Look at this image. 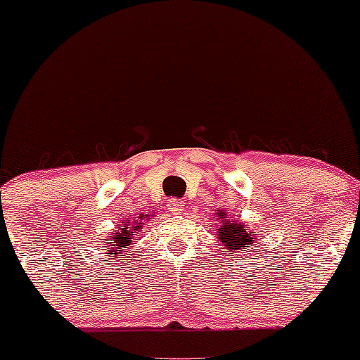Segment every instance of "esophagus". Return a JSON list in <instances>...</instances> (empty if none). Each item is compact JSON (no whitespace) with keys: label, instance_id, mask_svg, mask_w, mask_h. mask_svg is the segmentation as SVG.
Instances as JSON below:
<instances>
[{"label":"esophagus","instance_id":"esophagus-1","mask_svg":"<svg viewBox=\"0 0 360 360\" xmlns=\"http://www.w3.org/2000/svg\"><path fill=\"white\" fill-rule=\"evenodd\" d=\"M167 210H169V213L179 214L184 212V203L181 200H171L167 203Z\"/></svg>","mask_w":360,"mask_h":360}]
</instances>
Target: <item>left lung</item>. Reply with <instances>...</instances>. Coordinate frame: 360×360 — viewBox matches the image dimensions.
I'll use <instances>...</instances> for the list:
<instances>
[{
	"label": "left lung",
	"mask_w": 360,
	"mask_h": 360,
	"mask_svg": "<svg viewBox=\"0 0 360 360\" xmlns=\"http://www.w3.org/2000/svg\"><path fill=\"white\" fill-rule=\"evenodd\" d=\"M217 220L218 226L214 229V233L218 235V240L223 245L226 252H237L249 250L250 247L257 245V238H255V232L249 229L247 221H238L237 218L232 217L230 213L223 212V210H217ZM255 252V249H254Z\"/></svg>",
	"instance_id": "obj_1"
}]
</instances>
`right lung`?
<instances>
[{"label": "right lung", "mask_w": 360, "mask_h": 360, "mask_svg": "<svg viewBox=\"0 0 360 360\" xmlns=\"http://www.w3.org/2000/svg\"><path fill=\"white\" fill-rule=\"evenodd\" d=\"M150 217H154V214H140L134 220L120 221L118 229L111 230L108 237L103 238L101 249L106 250V254H110L111 257H118V255L125 254L128 245H131V242L137 240V235L142 232L143 221Z\"/></svg>", "instance_id": "obj_1"}]
</instances>
